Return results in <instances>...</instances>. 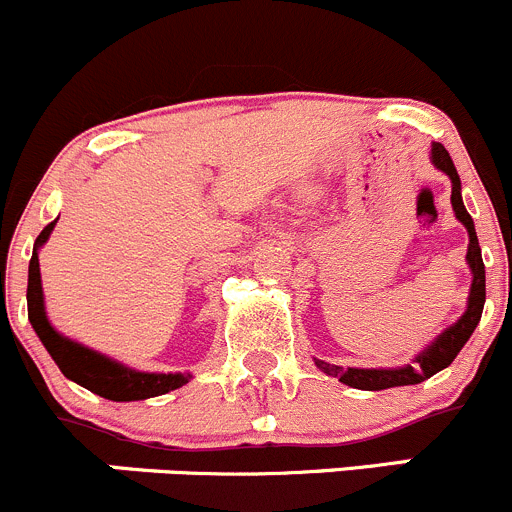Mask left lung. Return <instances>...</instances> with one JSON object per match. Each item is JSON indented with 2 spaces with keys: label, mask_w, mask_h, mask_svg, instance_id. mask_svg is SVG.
<instances>
[{
  "label": "left lung",
  "mask_w": 512,
  "mask_h": 512,
  "mask_svg": "<svg viewBox=\"0 0 512 512\" xmlns=\"http://www.w3.org/2000/svg\"><path fill=\"white\" fill-rule=\"evenodd\" d=\"M430 162L438 167L440 172L450 177L453 182V195H450V202H453V212L463 227L468 230V260L470 275H473V282H470V292H468V305H465V312L453 322L450 327H445L433 342H430L425 350H420L418 355L413 357V362L400 367H340V365H330L325 360H317L315 365L320 367L325 375L337 377L342 385H350V388L357 390H388V388H400V385H418V382L428 380L433 377L435 372L445 370L450 362L458 357V352L463 350L465 342L470 340L473 330L478 327L480 315H483V305H485V265H483V255H480V245H478V235H475V225L473 217L468 215L463 205V195H460V175L455 170L453 160H450L448 150H445L440 142H433L430 145Z\"/></svg>",
  "instance_id": "1"
}]
</instances>
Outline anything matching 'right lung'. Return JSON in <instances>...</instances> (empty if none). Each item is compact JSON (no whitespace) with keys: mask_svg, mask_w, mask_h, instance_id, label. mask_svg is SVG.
Masks as SVG:
<instances>
[{"mask_svg":"<svg viewBox=\"0 0 512 512\" xmlns=\"http://www.w3.org/2000/svg\"><path fill=\"white\" fill-rule=\"evenodd\" d=\"M59 220V217H57ZM57 220L49 222L42 232H39L37 242H34L32 260H29V280H27V312L29 322H32L34 332L47 347L52 360L62 370L67 380L77 382L89 393L99 395L104 400H114V403H132V400H147L165 395L170 390L182 388L190 382V372H142L135 367H127L124 362L114 360V357L102 355V352L92 350V347L82 345L77 340H69L62 332L54 330L49 322L47 310H44V292H42V272H39V250L44 242L52 235Z\"/></svg>","mask_w":512,"mask_h":512,"instance_id":"right-lung-1","label":"right lung"}]
</instances>
